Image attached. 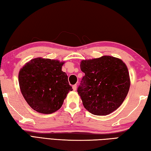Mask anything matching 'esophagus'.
<instances>
[{"mask_svg":"<svg viewBox=\"0 0 151 151\" xmlns=\"http://www.w3.org/2000/svg\"><path fill=\"white\" fill-rule=\"evenodd\" d=\"M76 88H77V86H76V84H75L73 86V89L74 91H75L76 90Z\"/></svg>","mask_w":151,"mask_h":151,"instance_id":"34e87169","label":"esophagus"}]
</instances>
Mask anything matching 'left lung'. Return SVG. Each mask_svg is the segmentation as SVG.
<instances>
[{"instance_id":"left-lung-1","label":"left lung","mask_w":151,"mask_h":151,"mask_svg":"<svg viewBox=\"0 0 151 151\" xmlns=\"http://www.w3.org/2000/svg\"><path fill=\"white\" fill-rule=\"evenodd\" d=\"M81 69L85 75L77 91L86 110L103 116L120 107L130 86L128 68L122 60L109 55L82 60Z\"/></svg>"}]
</instances>
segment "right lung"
<instances>
[{
	"label": "right lung",
	"instance_id": "right-lung-1",
	"mask_svg": "<svg viewBox=\"0 0 151 151\" xmlns=\"http://www.w3.org/2000/svg\"><path fill=\"white\" fill-rule=\"evenodd\" d=\"M64 62L38 58L31 60L19 73L21 91L29 106L40 113L59 110L73 88L67 74L61 70Z\"/></svg>",
	"mask_w": 151,
	"mask_h": 151
}]
</instances>
